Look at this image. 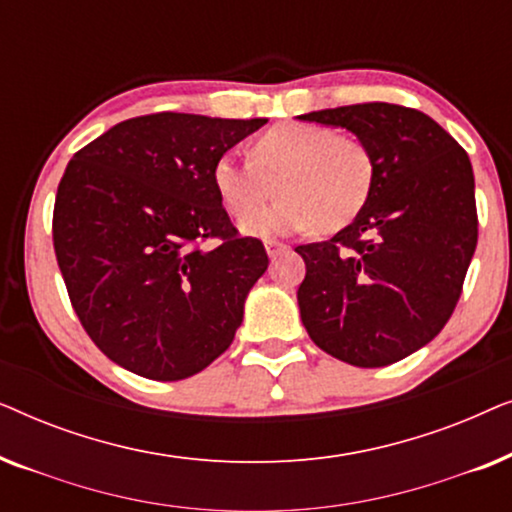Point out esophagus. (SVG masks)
I'll use <instances>...</instances> for the list:
<instances>
[{"label":"esophagus","instance_id":"34e87169","mask_svg":"<svg viewBox=\"0 0 512 512\" xmlns=\"http://www.w3.org/2000/svg\"><path fill=\"white\" fill-rule=\"evenodd\" d=\"M265 251H268V256H270V258H275L277 254H282V251H286V244L268 240V242H265Z\"/></svg>","mask_w":512,"mask_h":512}]
</instances>
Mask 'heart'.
Masks as SVG:
<instances>
[{
	"label": "heart",
	"mask_w": 512,
	"mask_h": 512,
	"mask_svg": "<svg viewBox=\"0 0 512 512\" xmlns=\"http://www.w3.org/2000/svg\"><path fill=\"white\" fill-rule=\"evenodd\" d=\"M373 153L356 135L326 125L284 123L249 144V160L223 153L212 181L223 207L242 219L272 192L282 194L268 213L249 216L242 233L270 237L314 228L335 233L356 219L373 191Z\"/></svg>",
	"instance_id": "1"
}]
</instances>
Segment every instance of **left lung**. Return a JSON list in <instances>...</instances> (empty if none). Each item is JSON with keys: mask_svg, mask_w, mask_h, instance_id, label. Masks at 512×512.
<instances>
[{"mask_svg": "<svg viewBox=\"0 0 512 512\" xmlns=\"http://www.w3.org/2000/svg\"><path fill=\"white\" fill-rule=\"evenodd\" d=\"M345 128L373 153L375 179L356 219L300 244V319L314 345L359 368L401 361L452 317L478 244L466 151L422 111L387 102L298 116Z\"/></svg>", "mask_w": 512, "mask_h": 512, "instance_id": "obj_1", "label": "left lung"}]
</instances>
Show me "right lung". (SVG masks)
Returning a JSON list of instances; mask_svg holds the SVG:
<instances>
[{
	"instance_id": "add662e5",
	"label": "right lung",
	"mask_w": 512,
	"mask_h": 512,
	"mask_svg": "<svg viewBox=\"0 0 512 512\" xmlns=\"http://www.w3.org/2000/svg\"><path fill=\"white\" fill-rule=\"evenodd\" d=\"M265 118H130L83 146L62 174L53 247L76 317L118 366L186 380L230 347L265 270L216 193L214 163ZM214 236V250L199 244Z\"/></svg>"
}]
</instances>
